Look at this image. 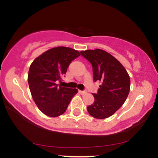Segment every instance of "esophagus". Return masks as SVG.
I'll list each match as a JSON object with an SVG mask.
<instances>
[{
  "instance_id": "esophagus-1",
  "label": "esophagus",
  "mask_w": 158,
  "mask_h": 158,
  "mask_svg": "<svg viewBox=\"0 0 158 158\" xmlns=\"http://www.w3.org/2000/svg\"><path fill=\"white\" fill-rule=\"evenodd\" d=\"M79 93H80L81 95H84V94L87 93V91L86 90H79Z\"/></svg>"
}]
</instances>
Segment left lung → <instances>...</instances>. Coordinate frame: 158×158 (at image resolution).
I'll list each match as a JSON object with an SVG mask.
<instances>
[{"label": "left lung", "instance_id": "1", "mask_svg": "<svg viewBox=\"0 0 158 158\" xmlns=\"http://www.w3.org/2000/svg\"><path fill=\"white\" fill-rule=\"evenodd\" d=\"M93 68L94 80L101 85L94 94V102L87 108L97 119L110 117L123 106L130 90V78L126 70L117 59L100 49L80 52Z\"/></svg>", "mask_w": 158, "mask_h": 158}]
</instances>
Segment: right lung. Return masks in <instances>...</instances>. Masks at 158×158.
<instances>
[{"mask_svg":"<svg viewBox=\"0 0 158 158\" xmlns=\"http://www.w3.org/2000/svg\"><path fill=\"white\" fill-rule=\"evenodd\" d=\"M80 56L79 52L65 47H57L43 52L32 61L28 83L34 102L41 112L51 117L64 114L78 90L61 87L69 64Z\"/></svg>","mask_w":158,"mask_h":158,"instance_id":"obj_1","label":"right lung"}]
</instances>
